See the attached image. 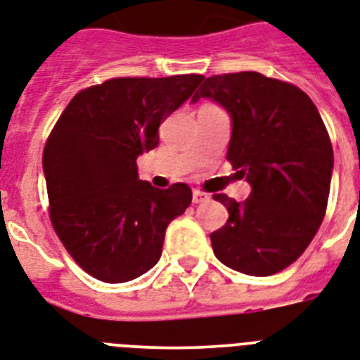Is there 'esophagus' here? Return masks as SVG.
<instances>
[{
	"label": "esophagus",
	"mask_w": 360,
	"mask_h": 360,
	"mask_svg": "<svg viewBox=\"0 0 360 360\" xmlns=\"http://www.w3.org/2000/svg\"><path fill=\"white\" fill-rule=\"evenodd\" d=\"M192 201H194L195 205L205 203V201H208V194H205L201 190H194V192H192Z\"/></svg>",
	"instance_id": "obj_1"
}]
</instances>
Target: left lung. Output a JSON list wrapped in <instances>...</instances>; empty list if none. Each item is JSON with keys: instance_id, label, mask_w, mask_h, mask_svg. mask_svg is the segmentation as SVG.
I'll return each mask as SVG.
<instances>
[{"instance_id": "8db88e82", "label": "left lung", "mask_w": 360, "mask_h": 360, "mask_svg": "<svg viewBox=\"0 0 360 360\" xmlns=\"http://www.w3.org/2000/svg\"><path fill=\"white\" fill-rule=\"evenodd\" d=\"M199 98L231 117L226 159L250 185L241 203L214 195L229 210L210 234L214 255L249 276L280 273L307 249L328 207L333 148L322 117L297 86L255 71L205 78Z\"/></svg>"}]
</instances>
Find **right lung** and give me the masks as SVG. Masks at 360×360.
<instances>
[{
	"mask_svg": "<svg viewBox=\"0 0 360 360\" xmlns=\"http://www.w3.org/2000/svg\"><path fill=\"white\" fill-rule=\"evenodd\" d=\"M201 75L113 78L77 93L44 150L51 221L72 259L108 283L129 282L159 262L166 226L192 190L139 179L137 157L159 144V126L188 101Z\"/></svg>",
	"mask_w": 360,
	"mask_h": 360,
	"instance_id": "1",
	"label": "right lung"
}]
</instances>
